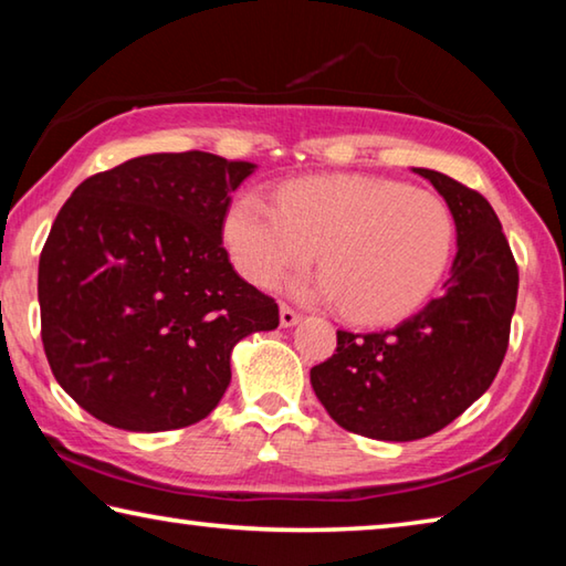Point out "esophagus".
<instances>
[{
  "mask_svg": "<svg viewBox=\"0 0 566 566\" xmlns=\"http://www.w3.org/2000/svg\"><path fill=\"white\" fill-rule=\"evenodd\" d=\"M300 319H302V314L294 312L292 306H286V304L280 306V322H282V327H294V324L300 322Z\"/></svg>",
  "mask_w": 566,
  "mask_h": 566,
  "instance_id": "1",
  "label": "esophagus"
}]
</instances>
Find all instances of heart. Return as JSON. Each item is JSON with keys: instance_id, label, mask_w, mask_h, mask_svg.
Here are the masks:
<instances>
[{"instance_id": "heart-1", "label": "heart", "mask_w": 566, "mask_h": 566, "mask_svg": "<svg viewBox=\"0 0 566 566\" xmlns=\"http://www.w3.org/2000/svg\"><path fill=\"white\" fill-rule=\"evenodd\" d=\"M224 242L239 274L256 286H272L317 252L324 272L292 290L339 302L354 322L385 324L434 292L452 260L454 217L434 191L397 179L310 177L284 185L276 205L256 191L237 197Z\"/></svg>"}]
</instances>
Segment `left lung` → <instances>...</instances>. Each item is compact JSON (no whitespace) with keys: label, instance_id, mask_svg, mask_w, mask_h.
Wrapping results in <instances>:
<instances>
[{"label":"left lung","instance_id":"1","mask_svg":"<svg viewBox=\"0 0 566 566\" xmlns=\"http://www.w3.org/2000/svg\"><path fill=\"white\" fill-rule=\"evenodd\" d=\"M415 171L432 181L457 224V256L442 296L395 329H339L337 352L310 371L314 395L339 427L381 442L434 434L490 389L520 290L492 205L442 171Z\"/></svg>","mask_w":566,"mask_h":566}]
</instances>
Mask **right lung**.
Here are the masks:
<instances>
[{
    "mask_svg": "<svg viewBox=\"0 0 566 566\" xmlns=\"http://www.w3.org/2000/svg\"><path fill=\"white\" fill-rule=\"evenodd\" d=\"M252 161L145 155L84 179L40 256L42 344L54 379L127 432L197 424L224 397L239 339L280 324L222 244Z\"/></svg>",
    "mask_w": 566,
    "mask_h": 566,
    "instance_id": "1",
    "label": "right lung"
}]
</instances>
